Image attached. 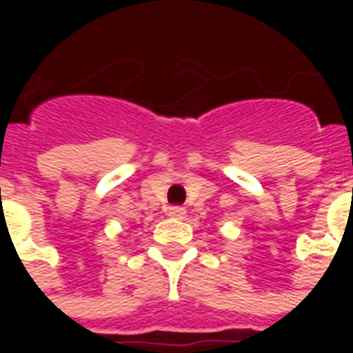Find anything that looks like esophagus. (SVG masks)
I'll list each match as a JSON object with an SVG mask.
<instances>
[{"label": "esophagus", "instance_id": "34e87169", "mask_svg": "<svg viewBox=\"0 0 353 353\" xmlns=\"http://www.w3.org/2000/svg\"><path fill=\"white\" fill-rule=\"evenodd\" d=\"M167 214H169L170 218H184L186 216V208H183V206H170L169 210H167Z\"/></svg>", "mask_w": 353, "mask_h": 353}]
</instances>
